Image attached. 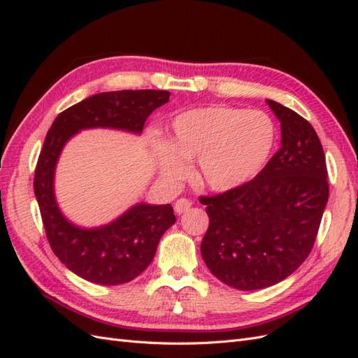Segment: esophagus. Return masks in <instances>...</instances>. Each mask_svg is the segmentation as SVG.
<instances>
[{"instance_id":"esophagus-1","label":"esophagus","mask_w":358,"mask_h":358,"mask_svg":"<svg viewBox=\"0 0 358 358\" xmlns=\"http://www.w3.org/2000/svg\"><path fill=\"white\" fill-rule=\"evenodd\" d=\"M192 206V201L188 200V199H179L176 203H175V212L176 213H183L187 212L189 208Z\"/></svg>"}]
</instances>
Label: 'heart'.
<instances>
[{
    "label": "heart",
    "mask_w": 358,
    "mask_h": 358,
    "mask_svg": "<svg viewBox=\"0 0 358 358\" xmlns=\"http://www.w3.org/2000/svg\"><path fill=\"white\" fill-rule=\"evenodd\" d=\"M275 143V125L266 113L225 106L179 115L171 125L169 150L159 169L167 180L185 176L183 164L197 161V176L215 191H229L255 176Z\"/></svg>",
    "instance_id": "1"
}]
</instances>
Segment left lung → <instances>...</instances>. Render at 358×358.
I'll return each instance as SVG.
<instances>
[{
	"label": "left lung",
	"mask_w": 358,
	"mask_h": 358,
	"mask_svg": "<svg viewBox=\"0 0 358 358\" xmlns=\"http://www.w3.org/2000/svg\"><path fill=\"white\" fill-rule=\"evenodd\" d=\"M280 121L278 152L249 182L201 196L209 227L201 257L210 272L237 289H262L296 272L315 243L329 200L326 155L313 127L267 100Z\"/></svg>",
	"instance_id": "1"
}]
</instances>
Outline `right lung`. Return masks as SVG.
<instances>
[{
    "instance_id": "1",
    "label": "right lung",
    "mask_w": 358,
    "mask_h": 358,
    "mask_svg": "<svg viewBox=\"0 0 358 358\" xmlns=\"http://www.w3.org/2000/svg\"><path fill=\"white\" fill-rule=\"evenodd\" d=\"M159 90L95 94L61 112L43 143L34 173V192L48 242L73 273L99 285L137 278L154 259L161 236L176 222L171 204H136L112 224L83 230L61 215L53 196V171L67 140L83 128L107 127L140 133L146 117L169 101Z\"/></svg>"
}]
</instances>
